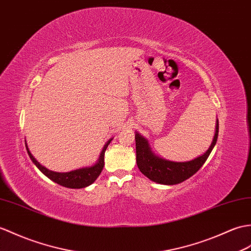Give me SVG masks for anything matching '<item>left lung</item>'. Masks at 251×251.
I'll return each mask as SVG.
<instances>
[{
	"label": "left lung",
	"instance_id": "left-lung-1",
	"mask_svg": "<svg viewBox=\"0 0 251 251\" xmlns=\"http://www.w3.org/2000/svg\"><path fill=\"white\" fill-rule=\"evenodd\" d=\"M218 129L219 124L217 120L213 141L206 152L189 161H172L156 155L148 139L136 131V154L139 170L151 180L158 184L176 185L184 182L194 176L208 158L217 142Z\"/></svg>",
	"mask_w": 251,
	"mask_h": 251
}]
</instances>
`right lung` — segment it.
Wrapping results in <instances>:
<instances>
[{"label":"right lung","instance_id":"add662e5","mask_svg":"<svg viewBox=\"0 0 251 251\" xmlns=\"http://www.w3.org/2000/svg\"><path fill=\"white\" fill-rule=\"evenodd\" d=\"M111 141H112V138L109 139L107 143L103 145L100 155H99V158L97 159V161L94 165L75 169V170H72L69 172H55V171L49 170V169H47L46 167L40 165L39 162L34 158V156L32 155L30 150L27 148L26 141H25V148H26L28 156H30L31 160L33 161V164L36 166L39 169V171H42V173H44L47 177L50 178L51 180H53V182L56 184L64 186V187L72 188V189H79V188L87 187V186H90L91 184L94 183L96 178L99 176V174L101 173L102 168L104 166V160H103L104 152H106L108 145Z\"/></svg>","mask_w":251,"mask_h":251}]
</instances>
